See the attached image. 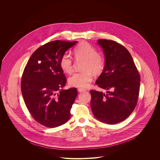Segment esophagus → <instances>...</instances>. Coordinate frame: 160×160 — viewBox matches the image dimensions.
<instances>
[{
    "label": "esophagus",
    "instance_id": "1",
    "mask_svg": "<svg viewBox=\"0 0 160 160\" xmlns=\"http://www.w3.org/2000/svg\"><path fill=\"white\" fill-rule=\"evenodd\" d=\"M78 91L79 92H82L86 91V89H83V88H78Z\"/></svg>",
    "mask_w": 160,
    "mask_h": 160
}]
</instances>
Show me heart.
<instances>
[{
  "label": "heart",
  "mask_w": 160,
  "mask_h": 160,
  "mask_svg": "<svg viewBox=\"0 0 160 160\" xmlns=\"http://www.w3.org/2000/svg\"><path fill=\"white\" fill-rule=\"evenodd\" d=\"M74 55L76 61H84L82 69L84 71L76 72L68 79L69 86L76 88H87L93 80V74H100L105 67V60L98 51L88 42H82L74 49ZM62 70L71 74L73 71L74 62L68 53H65L60 62Z\"/></svg>",
  "instance_id": "heart-1"
}]
</instances>
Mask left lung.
Instances as JSON below:
<instances>
[{
    "label": "left lung",
    "instance_id": "8db88e82",
    "mask_svg": "<svg viewBox=\"0 0 160 160\" xmlns=\"http://www.w3.org/2000/svg\"><path fill=\"white\" fill-rule=\"evenodd\" d=\"M105 56V67L95 83L112 90L105 94L91 90L92 111L104 123L115 124L128 118L137 103L140 76L126 48L112 40L98 39Z\"/></svg>",
    "mask_w": 160,
    "mask_h": 160
}]
</instances>
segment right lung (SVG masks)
I'll list each match as a JSON object with an SVG mask.
<instances>
[{
  "label": "right lung",
  "instance_id": "add662e5",
  "mask_svg": "<svg viewBox=\"0 0 160 160\" xmlns=\"http://www.w3.org/2000/svg\"><path fill=\"white\" fill-rule=\"evenodd\" d=\"M76 43H46L32 53L24 69L21 89L25 105L32 117L44 126L56 128L70 118L78 91L74 88L62 89L67 78L60 62L65 52Z\"/></svg>",
  "mask_w": 160,
  "mask_h": 160
}]
</instances>
